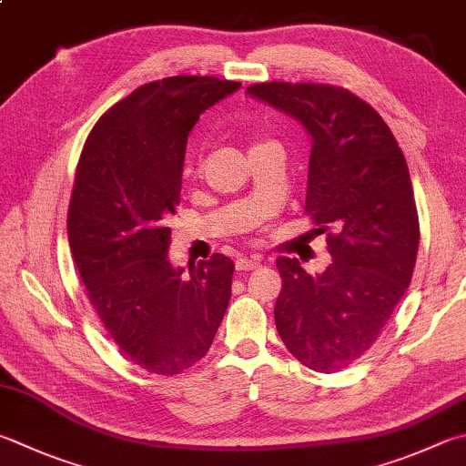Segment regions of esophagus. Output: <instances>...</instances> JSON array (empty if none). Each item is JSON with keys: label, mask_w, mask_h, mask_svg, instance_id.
Segmentation results:
<instances>
[{"label": "esophagus", "mask_w": 466, "mask_h": 466, "mask_svg": "<svg viewBox=\"0 0 466 466\" xmlns=\"http://www.w3.org/2000/svg\"><path fill=\"white\" fill-rule=\"evenodd\" d=\"M259 259L258 258H239L235 261V266H237V269L239 271H249V269H256V268H259Z\"/></svg>", "instance_id": "1"}]
</instances>
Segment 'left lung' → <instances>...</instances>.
<instances>
[{
    "mask_svg": "<svg viewBox=\"0 0 466 466\" xmlns=\"http://www.w3.org/2000/svg\"><path fill=\"white\" fill-rule=\"evenodd\" d=\"M248 95L300 121L312 137L306 213L332 263L309 274L279 258L276 329L298 361L332 373L361 357L414 274L420 223L406 157L371 105L314 83H258Z\"/></svg>",
    "mask_w": 466,
    "mask_h": 466,
    "instance_id": "obj_1",
    "label": "left lung"
}]
</instances>
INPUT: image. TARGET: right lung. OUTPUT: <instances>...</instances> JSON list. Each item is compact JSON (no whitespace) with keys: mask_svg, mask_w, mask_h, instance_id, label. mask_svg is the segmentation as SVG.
<instances>
[{"mask_svg":"<svg viewBox=\"0 0 466 466\" xmlns=\"http://www.w3.org/2000/svg\"><path fill=\"white\" fill-rule=\"evenodd\" d=\"M215 76L139 86L96 121L78 157L68 243L86 294L121 353L177 375L207 355L231 298L233 261L215 253L188 276L168 259L188 134L239 89Z\"/></svg>","mask_w":466,"mask_h":466,"instance_id":"1","label":"right lung"}]
</instances>
